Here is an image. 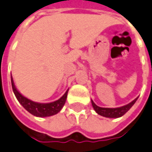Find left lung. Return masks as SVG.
Wrapping results in <instances>:
<instances>
[{
	"label": "left lung",
	"mask_w": 152,
	"mask_h": 152,
	"mask_svg": "<svg viewBox=\"0 0 152 152\" xmlns=\"http://www.w3.org/2000/svg\"><path fill=\"white\" fill-rule=\"evenodd\" d=\"M137 98H136L131 103H129V104L126 105V106L117 107V108H104V107H100V106H96L93 102V101H91V104H92L94 110L99 115L105 116V117H109V118H117V117H121L124 114H126L132 108V106L135 104V102H137Z\"/></svg>",
	"instance_id": "obj_1"
}]
</instances>
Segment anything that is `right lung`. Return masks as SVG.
I'll return each instance as SVG.
<instances>
[{"instance_id":"right-lung-1","label":"right lung","mask_w":152,"mask_h":152,"mask_svg":"<svg viewBox=\"0 0 152 152\" xmlns=\"http://www.w3.org/2000/svg\"><path fill=\"white\" fill-rule=\"evenodd\" d=\"M11 86H12V90L15 94V97L18 100V102L21 104V106L31 114L38 117H46V116H50V115L57 114L59 111L61 110L63 106L65 105L66 100L67 97L68 91H66V92L56 102H50V103H37V102L29 100L20 93L15 88L12 77H11Z\"/></svg>"}]
</instances>
